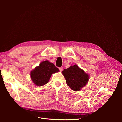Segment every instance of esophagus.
I'll return each instance as SVG.
<instances>
[{
    "label": "esophagus",
    "instance_id": "34e87169",
    "mask_svg": "<svg viewBox=\"0 0 122 122\" xmlns=\"http://www.w3.org/2000/svg\"><path fill=\"white\" fill-rule=\"evenodd\" d=\"M63 68L62 67H61V68H59V70H60V71H61V72H62V70H63Z\"/></svg>",
    "mask_w": 122,
    "mask_h": 122
}]
</instances>
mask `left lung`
Here are the masks:
<instances>
[{
    "label": "left lung",
    "instance_id": "obj_1",
    "mask_svg": "<svg viewBox=\"0 0 122 122\" xmlns=\"http://www.w3.org/2000/svg\"><path fill=\"white\" fill-rule=\"evenodd\" d=\"M62 74L68 86L76 92L80 91L86 86L90 78L89 74L75 64L71 66L68 69H64Z\"/></svg>",
    "mask_w": 122,
    "mask_h": 122
}]
</instances>
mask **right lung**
<instances>
[{"label": "right lung", "instance_id": "obj_1", "mask_svg": "<svg viewBox=\"0 0 122 122\" xmlns=\"http://www.w3.org/2000/svg\"><path fill=\"white\" fill-rule=\"evenodd\" d=\"M60 72L52 62L45 61L41 62L30 72L31 79L36 86H41L49 82L52 74Z\"/></svg>", "mask_w": 122, "mask_h": 122}]
</instances>
